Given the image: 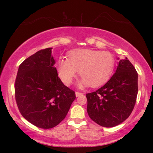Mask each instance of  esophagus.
Segmentation results:
<instances>
[{"label":"esophagus","instance_id":"1","mask_svg":"<svg viewBox=\"0 0 153 153\" xmlns=\"http://www.w3.org/2000/svg\"><path fill=\"white\" fill-rule=\"evenodd\" d=\"M82 95H83V94L81 92H78V91H77V92H75V96H76V97H78V96H82Z\"/></svg>","mask_w":153,"mask_h":153}]
</instances>
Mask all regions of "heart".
<instances>
[{"label": "heart", "instance_id": "1", "mask_svg": "<svg viewBox=\"0 0 153 153\" xmlns=\"http://www.w3.org/2000/svg\"><path fill=\"white\" fill-rule=\"evenodd\" d=\"M114 65V57L106 51L76 49L70 52L68 59H59L57 72L65 85L72 83L78 71L81 78L79 87H97L109 78Z\"/></svg>", "mask_w": 153, "mask_h": 153}]
</instances>
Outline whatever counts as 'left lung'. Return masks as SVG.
<instances>
[{"label":"left lung","mask_w":153,"mask_h":153,"mask_svg":"<svg viewBox=\"0 0 153 153\" xmlns=\"http://www.w3.org/2000/svg\"><path fill=\"white\" fill-rule=\"evenodd\" d=\"M138 74L127 57L103 86L86 94L87 112L96 124L113 127L125 121L134 108L138 92Z\"/></svg>","instance_id":"left-lung-1"}]
</instances>
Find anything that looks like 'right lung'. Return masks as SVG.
Returning <instances> with one entry per match:
<instances>
[{
  "label": "right lung",
  "instance_id": "1",
  "mask_svg": "<svg viewBox=\"0 0 153 153\" xmlns=\"http://www.w3.org/2000/svg\"><path fill=\"white\" fill-rule=\"evenodd\" d=\"M52 49L38 51L19 65L14 86L20 113L42 129H51L62 122L75 99V91L58 77Z\"/></svg>",
  "mask_w": 153,
  "mask_h": 153
}]
</instances>
